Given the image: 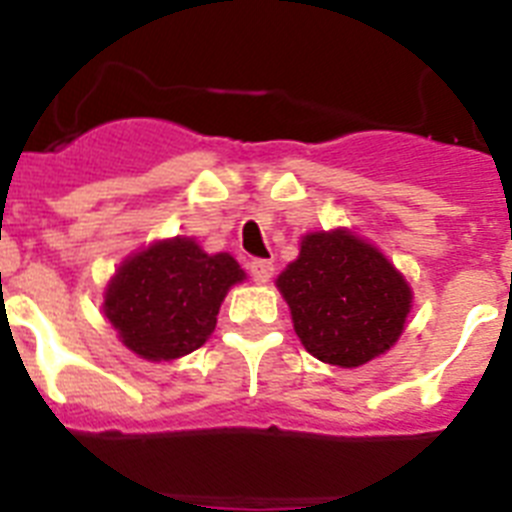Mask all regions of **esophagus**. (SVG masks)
<instances>
[{
	"label": "esophagus",
	"instance_id": "34e87169",
	"mask_svg": "<svg viewBox=\"0 0 512 512\" xmlns=\"http://www.w3.org/2000/svg\"><path fill=\"white\" fill-rule=\"evenodd\" d=\"M248 274H251L253 282L264 284V282H269L271 274H274V264L266 259H251L248 261Z\"/></svg>",
	"mask_w": 512,
	"mask_h": 512
}]
</instances>
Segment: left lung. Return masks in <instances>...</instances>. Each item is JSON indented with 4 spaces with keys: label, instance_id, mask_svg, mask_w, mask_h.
Wrapping results in <instances>:
<instances>
[{
    "label": "left lung",
    "instance_id": "1",
    "mask_svg": "<svg viewBox=\"0 0 512 512\" xmlns=\"http://www.w3.org/2000/svg\"><path fill=\"white\" fill-rule=\"evenodd\" d=\"M277 287L302 346L346 369L384 354L400 338L413 300L400 271L346 230L305 235Z\"/></svg>",
    "mask_w": 512,
    "mask_h": 512
}]
</instances>
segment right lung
<instances>
[{"instance_id":"right-lung-1","label":"right lung","mask_w":512,"mask_h":512,"mask_svg":"<svg viewBox=\"0 0 512 512\" xmlns=\"http://www.w3.org/2000/svg\"><path fill=\"white\" fill-rule=\"evenodd\" d=\"M243 277L233 256H210L192 238L153 243L117 269L104 315L143 359H179L212 336L220 302Z\"/></svg>"}]
</instances>
